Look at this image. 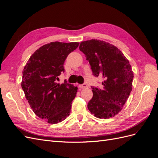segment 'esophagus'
Segmentation results:
<instances>
[{
  "instance_id": "esophagus-1",
  "label": "esophagus",
  "mask_w": 158,
  "mask_h": 158,
  "mask_svg": "<svg viewBox=\"0 0 158 158\" xmlns=\"http://www.w3.org/2000/svg\"><path fill=\"white\" fill-rule=\"evenodd\" d=\"M79 86H80V88H86L88 87L87 84L86 83H84V84H81V85H80Z\"/></svg>"
}]
</instances>
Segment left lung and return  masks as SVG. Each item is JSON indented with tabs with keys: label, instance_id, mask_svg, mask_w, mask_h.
<instances>
[{
	"label": "left lung",
	"instance_id": "obj_1",
	"mask_svg": "<svg viewBox=\"0 0 158 158\" xmlns=\"http://www.w3.org/2000/svg\"><path fill=\"white\" fill-rule=\"evenodd\" d=\"M79 49L89 61L93 76L103 78L101 88L91 86L93 97L88 110L99 118L114 117L132 90L133 73L129 60L117 47L101 40L82 41Z\"/></svg>",
	"mask_w": 158,
	"mask_h": 158
}]
</instances>
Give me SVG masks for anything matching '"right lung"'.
<instances>
[{
  "label": "right lung",
  "mask_w": 158,
  "mask_h": 158,
  "mask_svg": "<svg viewBox=\"0 0 158 158\" xmlns=\"http://www.w3.org/2000/svg\"><path fill=\"white\" fill-rule=\"evenodd\" d=\"M78 42H51L37 49L23 71L21 87L34 113L48 123L61 122L69 116L78 88L64 81L57 83L64 72L68 56Z\"/></svg>",
  "instance_id": "obj_1"
}]
</instances>
